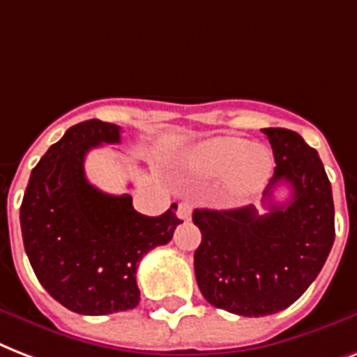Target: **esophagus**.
I'll use <instances>...</instances> for the list:
<instances>
[{
	"instance_id": "esophagus-1",
	"label": "esophagus",
	"mask_w": 357,
	"mask_h": 357,
	"mask_svg": "<svg viewBox=\"0 0 357 357\" xmlns=\"http://www.w3.org/2000/svg\"><path fill=\"white\" fill-rule=\"evenodd\" d=\"M176 216L181 218V220H190L192 218V204L188 203V201H181V203L176 204Z\"/></svg>"
}]
</instances>
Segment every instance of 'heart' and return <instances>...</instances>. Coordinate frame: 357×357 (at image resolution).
<instances>
[{
	"mask_svg": "<svg viewBox=\"0 0 357 357\" xmlns=\"http://www.w3.org/2000/svg\"><path fill=\"white\" fill-rule=\"evenodd\" d=\"M192 169L208 178H225L234 190L251 192L261 188L272 171V154L262 145L240 137H216L192 154Z\"/></svg>",
	"mask_w": 357,
	"mask_h": 357,
	"instance_id": "b5f03b06",
	"label": "heart"
}]
</instances>
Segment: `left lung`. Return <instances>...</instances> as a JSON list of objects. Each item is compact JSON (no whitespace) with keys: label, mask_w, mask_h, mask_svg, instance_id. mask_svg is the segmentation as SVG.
<instances>
[{"label":"left lung","mask_w":357,"mask_h":357,"mask_svg":"<svg viewBox=\"0 0 357 357\" xmlns=\"http://www.w3.org/2000/svg\"><path fill=\"white\" fill-rule=\"evenodd\" d=\"M275 169L264 190L266 212L253 204L193 210L203 238L193 255L204 300L242 317H266L296 302L313 283L335 240L331 184L319 153L287 128H264ZM281 183L287 204L273 201Z\"/></svg>","instance_id":"1"}]
</instances>
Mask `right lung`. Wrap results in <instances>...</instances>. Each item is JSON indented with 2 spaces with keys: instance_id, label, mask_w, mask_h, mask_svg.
<instances>
[{
  "instance_id": "add662e5",
  "label": "right lung",
  "mask_w": 357,
  "mask_h": 357,
  "mask_svg": "<svg viewBox=\"0 0 357 357\" xmlns=\"http://www.w3.org/2000/svg\"><path fill=\"white\" fill-rule=\"evenodd\" d=\"M121 126L91 119L66 130L31 171L20 206L24 248L37 279L74 313L98 314L139 303L137 264L173 238V204L143 216L132 195H109L85 178V154L119 143Z\"/></svg>"
}]
</instances>
